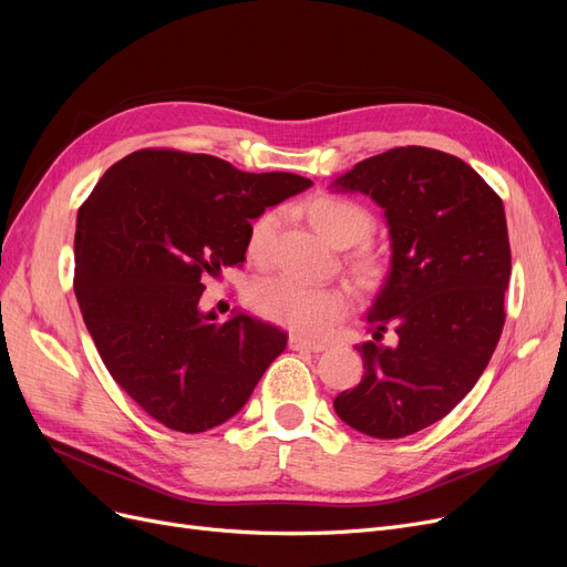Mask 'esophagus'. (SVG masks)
Segmentation results:
<instances>
[{"label":"esophagus","instance_id":"1","mask_svg":"<svg viewBox=\"0 0 567 567\" xmlns=\"http://www.w3.org/2000/svg\"><path fill=\"white\" fill-rule=\"evenodd\" d=\"M326 347V342H321V340H310V338H306V336H299V333H293V336H289V349H296V351H323Z\"/></svg>","mask_w":567,"mask_h":567}]
</instances>
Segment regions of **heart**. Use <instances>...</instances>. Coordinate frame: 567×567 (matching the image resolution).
Returning a JSON list of instances; mask_svg holds the SVG:
<instances>
[{
	"instance_id": "heart-1",
	"label": "heart",
	"mask_w": 567,
	"mask_h": 567,
	"mask_svg": "<svg viewBox=\"0 0 567 567\" xmlns=\"http://www.w3.org/2000/svg\"><path fill=\"white\" fill-rule=\"evenodd\" d=\"M303 212L312 227L338 248H347L363 241L372 231V216L365 206L340 195H315L306 202ZM278 216L266 212L257 216L248 227L246 250L255 261H264L271 252L274 231ZM351 274L363 285H374L381 278V261L368 252L359 250L349 259ZM252 306L268 319L287 326V329L301 331L308 336H321L349 312V291L340 285H306L291 276H266L252 287Z\"/></svg>"
}]
</instances>
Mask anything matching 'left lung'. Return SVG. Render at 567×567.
Instances as JSON below:
<instances>
[{
	"label": "left lung",
	"mask_w": 567,
	"mask_h": 567,
	"mask_svg": "<svg viewBox=\"0 0 567 567\" xmlns=\"http://www.w3.org/2000/svg\"><path fill=\"white\" fill-rule=\"evenodd\" d=\"M381 208L391 268L355 344L365 374L333 400L340 419L374 439L421 432L451 413L485 372L503 331L511 241L501 197L464 161L398 146L331 184ZM396 342L383 346V332Z\"/></svg>",
	"instance_id": "left-lung-1"
}]
</instances>
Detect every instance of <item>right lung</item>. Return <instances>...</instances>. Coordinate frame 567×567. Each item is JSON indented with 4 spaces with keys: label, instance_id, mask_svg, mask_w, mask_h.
<instances>
[{
    "label": "right lung",
    "instance_id": "right-lung-1",
    "mask_svg": "<svg viewBox=\"0 0 567 567\" xmlns=\"http://www.w3.org/2000/svg\"><path fill=\"white\" fill-rule=\"evenodd\" d=\"M310 186L291 172L140 148L80 206L75 296L86 331L112 379L165 427L223 425L285 351L271 323L199 310L202 278L246 261L250 223Z\"/></svg>",
    "mask_w": 567,
    "mask_h": 567
}]
</instances>
